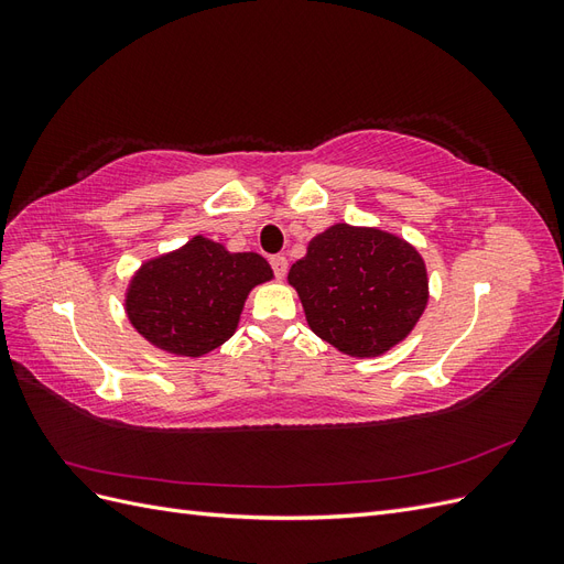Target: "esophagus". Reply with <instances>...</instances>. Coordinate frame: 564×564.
<instances>
[{
    "mask_svg": "<svg viewBox=\"0 0 564 564\" xmlns=\"http://www.w3.org/2000/svg\"><path fill=\"white\" fill-rule=\"evenodd\" d=\"M270 265H272V270H275V278H278V280H284V275H286V268H289L286 256H272V259H270Z\"/></svg>",
    "mask_w": 564,
    "mask_h": 564,
    "instance_id": "34e87169",
    "label": "esophagus"
}]
</instances>
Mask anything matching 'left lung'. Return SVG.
<instances>
[{
    "mask_svg": "<svg viewBox=\"0 0 564 564\" xmlns=\"http://www.w3.org/2000/svg\"><path fill=\"white\" fill-rule=\"evenodd\" d=\"M308 327L350 357H379L412 334L429 305L416 247L381 228L334 224L286 275Z\"/></svg>",
    "mask_w": 564,
    "mask_h": 564,
    "instance_id": "obj_1",
    "label": "left lung"
}]
</instances>
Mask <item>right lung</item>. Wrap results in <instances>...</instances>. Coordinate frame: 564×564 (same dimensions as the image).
Wrapping results in <instances>:
<instances>
[{"mask_svg":"<svg viewBox=\"0 0 564 564\" xmlns=\"http://www.w3.org/2000/svg\"><path fill=\"white\" fill-rule=\"evenodd\" d=\"M272 278L261 253L228 251L226 245L195 235L133 272L124 311L148 344L176 357H202L226 344L251 289Z\"/></svg>","mask_w":564,"mask_h":564,"instance_id":"add662e5","label":"right lung"}]
</instances>
